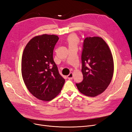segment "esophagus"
<instances>
[{
  "label": "esophagus",
  "instance_id": "1",
  "mask_svg": "<svg viewBox=\"0 0 132 132\" xmlns=\"http://www.w3.org/2000/svg\"><path fill=\"white\" fill-rule=\"evenodd\" d=\"M67 78L69 79H72L73 78V73H70L67 76Z\"/></svg>",
  "mask_w": 132,
  "mask_h": 132
}]
</instances>
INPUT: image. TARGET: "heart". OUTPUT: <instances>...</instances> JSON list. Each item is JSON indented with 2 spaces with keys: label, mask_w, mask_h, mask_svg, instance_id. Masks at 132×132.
<instances>
[{
  "label": "heart",
  "mask_w": 132,
  "mask_h": 132,
  "mask_svg": "<svg viewBox=\"0 0 132 132\" xmlns=\"http://www.w3.org/2000/svg\"><path fill=\"white\" fill-rule=\"evenodd\" d=\"M67 42L69 47L77 46L79 42V38L75 34H71L67 37Z\"/></svg>",
  "instance_id": "heart-1"
}]
</instances>
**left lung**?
I'll list each match as a JSON object with an SVG mask.
<instances>
[{
	"mask_svg": "<svg viewBox=\"0 0 132 132\" xmlns=\"http://www.w3.org/2000/svg\"><path fill=\"white\" fill-rule=\"evenodd\" d=\"M81 72L83 80L76 86L86 96L95 97L102 94L110 83L114 73L113 58L101 37H86L84 40Z\"/></svg>",
	"mask_w": 132,
	"mask_h": 132,
	"instance_id": "1",
	"label": "left lung"
}]
</instances>
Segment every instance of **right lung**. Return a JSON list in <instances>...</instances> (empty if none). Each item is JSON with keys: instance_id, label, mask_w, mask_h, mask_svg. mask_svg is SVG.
Listing matches in <instances>:
<instances>
[{"instance_id": "obj_1", "label": "right lung", "mask_w": 132, "mask_h": 132, "mask_svg": "<svg viewBox=\"0 0 132 132\" xmlns=\"http://www.w3.org/2000/svg\"><path fill=\"white\" fill-rule=\"evenodd\" d=\"M57 36L44 35L32 38L24 48L22 58V75L30 93L45 101L59 94L65 79L59 73L53 60V50Z\"/></svg>"}]
</instances>
